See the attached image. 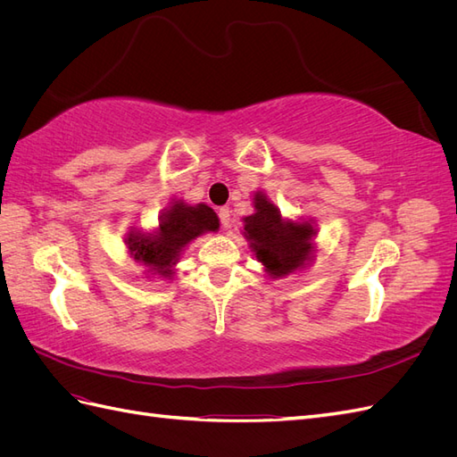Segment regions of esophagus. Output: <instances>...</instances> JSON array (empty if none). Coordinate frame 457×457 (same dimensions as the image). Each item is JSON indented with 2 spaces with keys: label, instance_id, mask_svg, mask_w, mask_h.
I'll return each instance as SVG.
<instances>
[{
  "label": "esophagus",
  "instance_id": "34e87169",
  "mask_svg": "<svg viewBox=\"0 0 457 457\" xmlns=\"http://www.w3.org/2000/svg\"><path fill=\"white\" fill-rule=\"evenodd\" d=\"M219 220H220V225H223V228L230 227V210H228V207H220Z\"/></svg>",
  "mask_w": 457,
  "mask_h": 457
}]
</instances>
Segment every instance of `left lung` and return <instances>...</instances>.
<instances>
[{
	"label": "left lung",
	"instance_id": "obj_1",
	"mask_svg": "<svg viewBox=\"0 0 457 457\" xmlns=\"http://www.w3.org/2000/svg\"><path fill=\"white\" fill-rule=\"evenodd\" d=\"M253 207L255 213L244 217V237L265 272L270 278H284L305 269L314 257V223L284 219L262 192H255Z\"/></svg>",
	"mask_w": 457,
	"mask_h": 457
}]
</instances>
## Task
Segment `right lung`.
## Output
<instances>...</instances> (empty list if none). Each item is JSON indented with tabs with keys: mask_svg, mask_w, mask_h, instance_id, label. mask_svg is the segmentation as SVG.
<instances>
[{
	"mask_svg": "<svg viewBox=\"0 0 457 457\" xmlns=\"http://www.w3.org/2000/svg\"><path fill=\"white\" fill-rule=\"evenodd\" d=\"M215 230H219V219L210 205L173 200L160 215L154 230L131 228L126 245L133 261L146 267V274L171 278L185 247L202 234Z\"/></svg>",
	"mask_w": 457,
	"mask_h": 457,
	"instance_id": "obj_1",
	"label": "right lung"
}]
</instances>
